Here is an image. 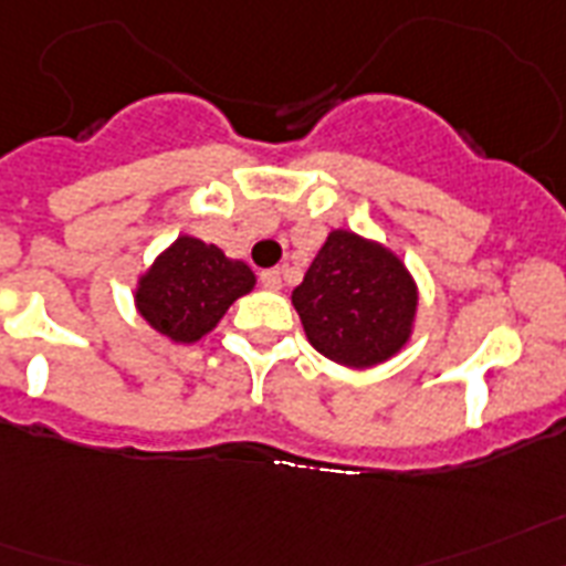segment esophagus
I'll return each instance as SVG.
<instances>
[{"mask_svg":"<svg viewBox=\"0 0 566 566\" xmlns=\"http://www.w3.org/2000/svg\"><path fill=\"white\" fill-rule=\"evenodd\" d=\"M260 280H263V286L272 289V292H280V289H283V277H280V269H269V272L260 274Z\"/></svg>","mask_w":566,"mask_h":566,"instance_id":"1","label":"esophagus"}]
</instances>
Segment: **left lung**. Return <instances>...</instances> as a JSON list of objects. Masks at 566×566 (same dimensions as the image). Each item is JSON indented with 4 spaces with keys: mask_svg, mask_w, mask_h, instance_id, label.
I'll use <instances>...</instances> for the list:
<instances>
[{
    "mask_svg": "<svg viewBox=\"0 0 566 566\" xmlns=\"http://www.w3.org/2000/svg\"><path fill=\"white\" fill-rule=\"evenodd\" d=\"M292 303L312 347L329 361L370 370L408 347L419 286L385 242L333 228L294 286Z\"/></svg>",
    "mask_w": 566,
    "mask_h": 566,
    "instance_id": "left-lung-1",
    "label": "left lung"
}]
</instances>
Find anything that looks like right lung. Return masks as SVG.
Masks as SVG:
<instances>
[{
  "instance_id": "obj_1",
  "label": "right lung",
  "mask_w": 566,
  "mask_h": 566,
  "mask_svg": "<svg viewBox=\"0 0 566 566\" xmlns=\"http://www.w3.org/2000/svg\"><path fill=\"white\" fill-rule=\"evenodd\" d=\"M254 286L256 277L245 260H233L193 233H179L138 274L133 301L161 338L196 344L213 333L231 303Z\"/></svg>"
}]
</instances>
